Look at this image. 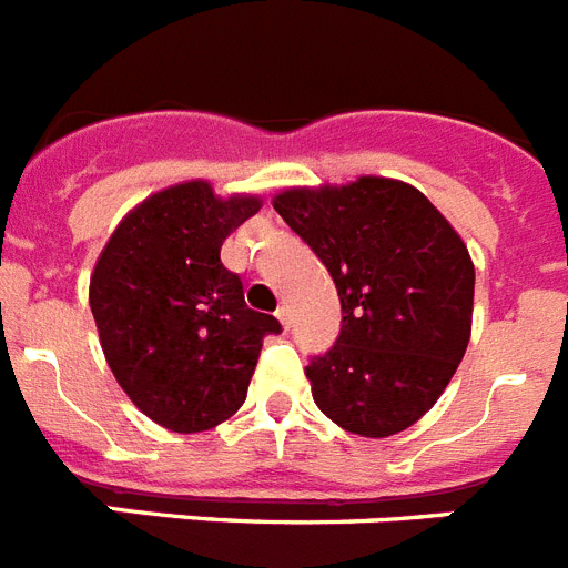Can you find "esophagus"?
<instances>
[{
    "instance_id": "1",
    "label": "esophagus",
    "mask_w": 568,
    "mask_h": 568,
    "mask_svg": "<svg viewBox=\"0 0 568 568\" xmlns=\"http://www.w3.org/2000/svg\"><path fill=\"white\" fill-rule=\"evenodd\" d=\"M276 321L283 323L285 328H292V321H294V317H292V306H280V308H276Z\"/></svg>"
}]
</instances>
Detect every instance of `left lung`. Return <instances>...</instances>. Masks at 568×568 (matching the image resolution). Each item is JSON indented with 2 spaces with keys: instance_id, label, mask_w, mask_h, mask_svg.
<instances>
[{
  "instance_id": "left-lung-1",
  "label": "left lung",
  "mask_w": 568,
  "mask_h": 568,
  "mask_svg": "<svg viewBox=\"0 0 568 568\" xmlns=\"http://www.w3.org/2000/svg\"><path fill=\"white\" fill-rule=\"evenodd\" d=\"M274 211L341 297V335L306 366L314 404L357 436L407 430L468 349L476 276L462 236L422 190L381 175L283 190Z\"/></svg>"
}]
</instances>
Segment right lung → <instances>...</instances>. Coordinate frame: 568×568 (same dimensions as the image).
<instances>
[{"instance_id":"add662e5","label":"right lung","mask_w":568,"mask_h":568,"mask_svg":"<svg viewBox=\"0 0 568 568\" xmlns=\"http://www.w3.org/2000/svg\"><path fill=\"white\" fill-rule=\"evenodd\" d=\"M262 207L184 181L138 204L94 262L89 306L123 393L173 433L211 430L242 407L271 314L245 306L240 274L219 251Z\"/></svg>"}]
</instances>
